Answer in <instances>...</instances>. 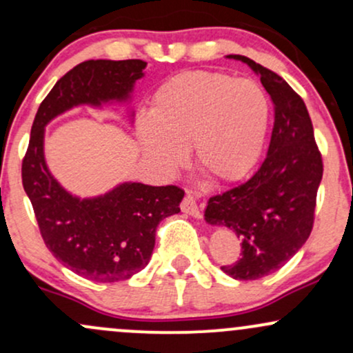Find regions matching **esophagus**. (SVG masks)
Returning <instances> with one entry per match:
<instances>
[{
	"mask_svg": "<svg viewBox=\"0 0 353 353\" xmlns=\"http://www.w3.org/2000/svg\"><path fill=\"white\" fill-rule=\"evenodd\" d=\"M181 209H182V212L189 214V216H192V217H196V219L202 217L201 208H199V205H197L196 197H194L190 192L185 194L184 201H182V204H181Z\"/></svg>",
	"mask_w": 353,
	"mask_h": 353,
	"instance_id": "1",
	"label": "esophagus"
}]
</instances>
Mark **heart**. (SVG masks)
Listing matches in <instances>:
<instances>
[{
    "instance_id": "obj_1",
    "label": "heart",
    "mask_w": 353,
    "mask_h": 353,
    "mask_svg": "<svg viewBox=\"0 0 353 353\" xmlns=\"http://www.w3.org/2000/svg\"><path fill=\"white\" fill-rule=\"evenodd\" d=\"M269 114V99L254 81L185 71L156 89L149 117L137 121V141L161 174L176 172L192 148L197 168L214 182L229 184L257 164Z\"/></svg>"
}]
</instances>
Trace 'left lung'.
<instances>
[{"label": "left lung", "instance_id": "obj_1", "mask_svg": "<svg viewBox=\"0 0 353 353\" xmlns=\"http://www.w3.org/2000/svg\"><path fill=\"white\" fill-rule=\"evenodd\" d=\"M228 58L245 63L261 78L274 103V129L257 172L210 197L204 219L242 241V257L221 269L237 281H255L281 269L309 239L323 165L301 96L255 61L241 54Z\"/></svg>", "mask_w": 353, "mask_h": 353}]
</instances>
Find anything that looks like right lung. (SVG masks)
Listing matches in <instances>:
<instances>
[{
	"mask_svg": "<svg viewBox=\"0 0 353 353\" xmlns=\"http://www.w3.org/2000/svg\"><path fill=\"white\" fill-rule=\"evenodd\" d=\"M145 66L141 59H89L68 71L39 104L23 159V188L44 244L64 267L92 282L125 281L143 270L157 225L181 212L184 190L121 182L101 196H72L48 169L44 128L76 106L129 103Z\"/></svg>",
	"mask_w": 353,
	"mask_h": 353,
	"instance_id": "add662e5",
	"label": "right lung"
}]
</instances>
